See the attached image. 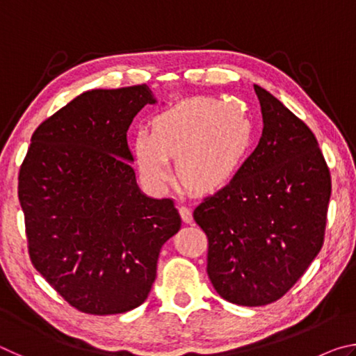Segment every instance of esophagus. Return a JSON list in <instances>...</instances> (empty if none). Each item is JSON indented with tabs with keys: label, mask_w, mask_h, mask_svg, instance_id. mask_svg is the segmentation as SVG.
Masks as SVG:
<instances>
[{
	"label": "esophagus",
	"mask_w": 356,
	"mask_h": 356,
	"mask_svg": "<svg viewBox=\"0 0 356 356\" xmlns=\"http://www.w3.org/2000/svg\"><path fill=\"white\" fill-rule=\"evenodd\" d=\"M179 212H180V216H182V220H184L185 222H191V221H193V215H191L190 207L179 206Z\"/></svg>",
	"instance_id": "obj_1"
}]
</instances>
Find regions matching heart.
Segmentation results:
<instances>
[{
  "mask_svg": "<svg viewBox=\"0 0 356 356\" xmlns=\"http://www.w3.org/2000/svg\"><path fill=\"white\" fill-rule=\"evenodd\" d=\"M251 143V122L236 105L195 99L154 120V134L140 131L135 154L143 179L161 188L177 159V176L191 191H215L242 166Z\"/></svg>",
  "mask_w": 356,
  "mask_h": 356,
  "instance_id": "obj_1",
  "label": "heart"
}]
</instances>
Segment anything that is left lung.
Instances as JSON below:
<instances>
[{
	"instance_id": "left-lung-1",
	"label": "left lung",
	"mask_w": 356,
	"mask_h": 356,
	"mask_svg": "<svg viewBox=\"0 0 356 356\" xmlns=\"http://www.w3.org/2000/svg\"><path fill=\"white\" fill-rule=\"evenodd\" d=\"M264 130L231 182L193 218L207 236V275L231 303L280 300L318 254L331 195L330 168L303 120L261 86Z\"/></svg>"
}]
</instances>
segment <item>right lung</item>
<instances>
[{"label":"right lung","instance_id":"obj_1","mask_svg":"<svg viewBox=\"0 0 356 356\" xmlns=\"http://www.w3.org/2000/svg\"><path fill=\"white\" fill-rule=\"evenodd\" d=\"M147 104V84L83 92L35 129L20 166L29 259L86 314L143 305L161 246L182 225L172 200L143 195L130 165L127 130Z\"/></svg>","mask_w":356,"mask_h":356}]
</instances>
